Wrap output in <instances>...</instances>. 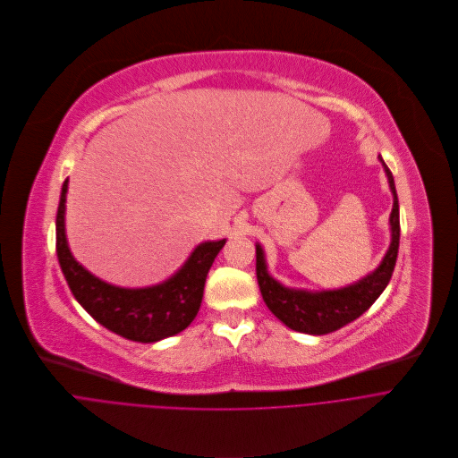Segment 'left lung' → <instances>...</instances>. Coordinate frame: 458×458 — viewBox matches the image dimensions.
<instances>
[{
  "instance_id": "left-lung-1",
  "label": "left lung",
  "mask_w": 458,
  "mask_h": 458,
  "mask_svg": "<svg viewBox=\"0 0 458 458\" xmlns=\"http://www.w3.org/2000/svg\"><path fill=\"white\" fill-rule=\"evenodd\" d=\"M379 162L385 167L390 191L394 196V207L390 214L392 241L381 264L361 280L347 287L327 289V291L285 287L267 273L264 250L260 248V244H255L257 282H259L262 298L266 301L267 310L289 329L306 333V335H315V336L338 331L344 326L360 318L388 285L395 267L397 251H399V232H401L399 201H397L394 176L381 157H379Z\"/></svg>"
}]
</instances>
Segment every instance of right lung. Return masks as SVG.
<instances>
[{"mask_svg":"<svg viewBox=\"0 0 458 458\" xmlns=\"http://www.w3.org/2000/svg\"><path fill=\"white\" fill-rule=\"evenodd\" d=\"M68 180L63 183L55 232L57 259L81 306L111 333L140 344H155L187 329L196 318L208 269L226 239L205 241L165 282L148 287H118L91 275L75 260L66 241Z\"/></svg>","mask_w":458,"mask_h":458,"instance_id":"right-lung-1","label":"right lung"}]
</instances>
